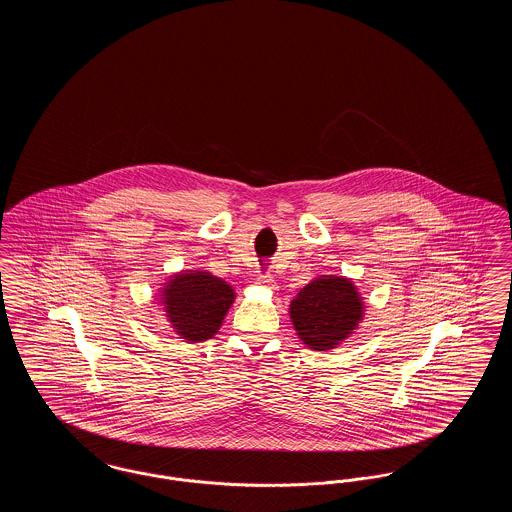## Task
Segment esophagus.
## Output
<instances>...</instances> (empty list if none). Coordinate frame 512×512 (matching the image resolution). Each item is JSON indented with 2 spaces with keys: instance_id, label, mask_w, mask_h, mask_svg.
I'll return each mask as SVG.
<instances>
[{
  "instance_id": "1",
  "label": "esophagus",
  "mask_w": 512,
  "mask_h": 512,
  "mask_svg": "<svg viewBox=\"0 0 512 512\" xmlns=\"http://www.w3.org/2000/svg\"><path fill=\"white\" fill-rule=\"evenodd\" d=\"M257 284L259 286H265V288H270V290H274V278H272V274H259V278H257Z\"/></svg>"
}]
</instances>
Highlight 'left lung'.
Here are the masks:
<instances>
[{
    "mask_svg": "<svg viewBox=\"0 0 512 512\" xmlns=\"http://www.w3.org/2000/svg\"><path fill=\"white\" fill-rule=\"evenodd\" d=\"M290 317L305 345L328 351L357 328L363 318V301L351 280L320 276L295 295Z\"/></svg>",
    "mask_w": 512,
    "mask_h": 512,
    "instance_id": "1",
    "label": "left lung"
}]
</instances>
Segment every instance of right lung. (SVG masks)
Segmentation results:
<instances>
[{
  "label": "right lung",
  "mask_w": 512,
  "mask_h": 512,
  "mask_svg": "<svg viewBox=\"0 0 512 512\" xmlns=\"http://www.w3.org/2000/svg\"><path fill=\"white\" fill-rule=\"evenodd\" d=\"M234 301V290L209 272H180L165 286L163 305L172 328L188 341L213 338Z\"/></svg>",
  "instance_id": "right-lung-1"
}]
</instances>
